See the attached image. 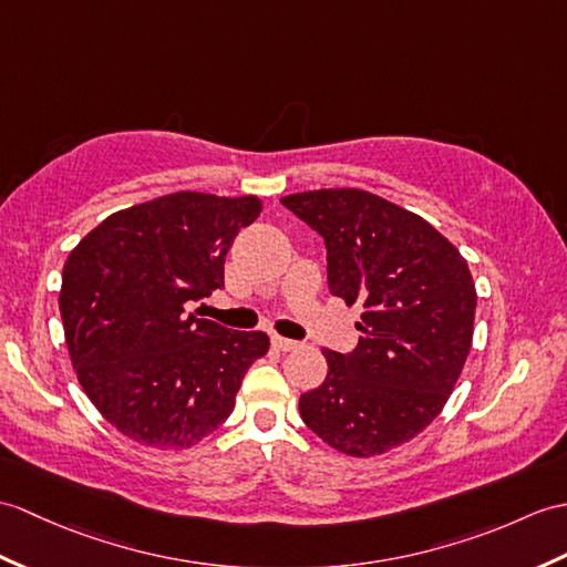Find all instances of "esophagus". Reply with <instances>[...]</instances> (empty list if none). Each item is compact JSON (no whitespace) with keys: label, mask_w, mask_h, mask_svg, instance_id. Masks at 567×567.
Segmentation results:
<instances>
[{"label":"esophagus","mask_w":567,"mask_h":567,"mask_svg":"<svg viewBox=\"0 0 567 567\" xmlns=\"http://www.w3.org/2000/svg\"><path fill=\"white\" fill-rule=\"evenodd\" d=\"M270 340H272V348L280 350V352H289V350H295L299 346L297 340H289V338H282V336H272Z\"/></svg>","instance_id":"34e87169"}]
</instances>
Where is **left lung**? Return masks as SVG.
Returning <instances> with one entry per match:
<instances>
[{"mask_svg":"<svg viewBox=\"0 0 567 567\" xmlns=\"http://www.w3.org/2000/svg\"><path fill=\"white\" fill-rule=\"evenodd\" d=\"M280 203L323 239L331 295L364 307L360 343L323 350L328 374L301 393V420L338 452L384 454L440 415L464 370L476 313L466 260L423 217L367 190Z\"/></svg>","mask_w":567,"mask_h":567,"instance_id":"left-lung-1","label":"left lung"}]
</instances>
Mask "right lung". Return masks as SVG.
<instances>
[{
    "mask_svg": "<svg viewBox=\"0 0 567 567\" xmlns=\"http://www.w3.org/2000/svg\"><path fill=\"white\" fill-rule=\"evenodd\" d=\"M258 215L254 195H164L105 217L64 262L60 313L79 384L125 437L186 450L234 411L270 340L186 309L224 287V258Z\"/></svg>",
    "mask_w": 567,
    "mask_h": 567,
    "instance_id": "obj_1",
    "label": "right lung"
}]
</instances>
